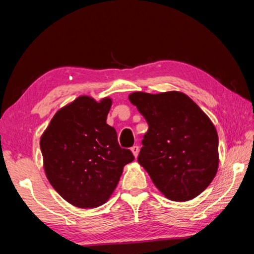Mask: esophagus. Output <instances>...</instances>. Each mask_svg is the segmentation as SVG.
<instances>
[{
  "mask_svg": "<svg viewBox=\"0 0 254 254\" xmlns=\"http://www.w3.org/2000/svg\"><path fill=\"white\" fill-rule=\"evenodd\" d=\"M131 152L133 156H134V158H136L137 154H139V147H137V145H133L131 148Z\"/></svg>",
  "mask_w": 254,
  "mask_h": 254,
  "instance_id": "esophagus-1",
  "label": "esophagus"
}]
</instances>
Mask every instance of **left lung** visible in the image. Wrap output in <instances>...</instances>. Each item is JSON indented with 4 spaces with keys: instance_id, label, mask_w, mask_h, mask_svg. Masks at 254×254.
I'll use <instances>...</instances> for the list:
<instances>
[{
    "instance_id": "1",
    "label": "left lung",
    "mask_w": 254,
    "mask_h": 254,
    "mask_svg": "<svg viewBox=\"0 0 254 254\" xmlns=\"http://www.w3.org/2000/svg\"><path fill=\"white\" fill-rule=\"evenodd\" d=\"M128 100L148 122L137 162L154 186L174 201L201 194L220 163L218 135L210 119L182 92H134Z\"/></svg>"
}]
</instances>
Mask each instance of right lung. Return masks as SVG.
<instances>
[{
    "label": "right lung",
    "mask_w": 254,
    "mask_h": 254,
    "mask_svg": "<svg viewBox=\"0 0 254 254\" xmlns=\"http://www.w3.org/2000/svg\"><path fill=\"white\" fill-rule=\"evenodd\" d=\"M112 98L78 96L59 109L40 137L47 178L68 203L79 208L105 204L123 168L134 160L106 123Z\"/></svg>",
    "instance_id": "obj_1"
}]
</instances>
